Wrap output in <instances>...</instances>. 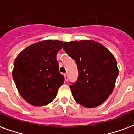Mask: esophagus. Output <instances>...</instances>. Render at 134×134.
<instances>
[{
    "instance_id": "1",
    "label": "esophagus",
    "mask_w": 134,
    "mask_h": 134,
    "mask_svg": "<svg viewBox=\"0 0 134 134\" xmlns=\"http://www.w3.org/2000/svg\"><path fill=\"white\" fill-rule=\"evenodd\" d=\"M64 80H65V81H67V80H68V75H67V74H65V75H64Z\"/></svg>"
}]
</instances>
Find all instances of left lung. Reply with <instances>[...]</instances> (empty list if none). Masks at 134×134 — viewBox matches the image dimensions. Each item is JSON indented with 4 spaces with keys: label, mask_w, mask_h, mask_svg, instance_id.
Segmentation results:
<instances>
[{
    "label": "left lung",
    "mask_w": 134,
    "mask_h": 134,
    "mask_svg": "<svg viewBox=\"0 0 134 134\" xmlns=\"http://www.w3.org/2000/svg\"><path fill=\"white\" fill-rule=\"evenodd\" d=\"M63 49L77 65L78 78L70 86L75 101L87 108L102 104L112 93L119 75L114 55L94 40L64 42Z\"/></svg>",
    "instance_id": "8db88e82"
}]
</instances>
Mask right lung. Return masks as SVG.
<instances>
[{"mask_svg": "<svg viewBox=\"0 0 134 134\" xmlns=\"http://www.w3.org/2000/svg\"><path fill=\"white\" fill-rule=\"evenodd\" d=\"M63 42L43 40L30 45L14 61L13 78L20 94L27 102L41 107L52 102L64 76L59 72L56 55Z\"/></svg>", "mask_w": 134, "mask_h": 134, "instance_id": "right-lung-1", "label": "right lung"}]
</instances>
